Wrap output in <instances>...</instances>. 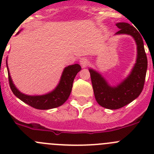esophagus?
<instances>
[{
	"mask_svg": "<svg viewBox=\"0 0 154 154\" xmlns=\"http://www.w3.org/2000/svg\"><path fill=\"white\" fill-rule=\"evenodd\" d=\"M79 63H80V65L83 67V68H85V67L88 66L89 65L88 59H87V58H85V57L82 58L79 61Z\"/></svg>",
	"mask_w": 154,
	"mask_h": 154,
	"instance_id": "34e87169",
	"label": "esophagus"
}]
</instances>
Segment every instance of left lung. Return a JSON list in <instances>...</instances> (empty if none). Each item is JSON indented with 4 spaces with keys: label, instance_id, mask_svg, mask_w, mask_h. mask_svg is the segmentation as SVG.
Returning a JSON list of instances; mask_svg holds the SVG:
<instances>
[{
    "label": "left lung",
    "instance_id": "1",
    "mask_svg": "<svg viewBox=\"0 0 154 154\" xmlns=\"http://www.w3.org/2000/svg\"><path fill=\"white\" fill-rule=\"evenodd\" d=\"M116 26L119 29L116 32L117 35H130L137 44V61L131 74L117 87H110L99 73L91 69H89L97 102L103 107L109 109L123 107L140 95L144 88L147 69V58L144 42L138 31L126 23H119Z\"/></svg>",
    "mask_w": 154,
    "mask_h": 154
}]
</instances>
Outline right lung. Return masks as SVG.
Segmentation results:
<instances>
[{
    "label": "right lung",
    "mask_w": 154,
    "mask_h": 154,
    "mask_svg": "<svg viewBox=\"0 0 154 154\" xmlns=\"http://www.w3.org/2000/svg\"><path fill=\"white\" fill-rule=\"evenodd\" d=\"M81 69V66L79 64H74L66 67L61 76L60 82L55 90L42 96H29L19 91L13 83L10 73L8 74L9 84L13 93L22 101L35 109H49L58 107L66 101L72 91L75 77ZM7 71L9 72L8 67Z\"/></svg>",
    "instance_id": "add662e5"
}]
</instances>
